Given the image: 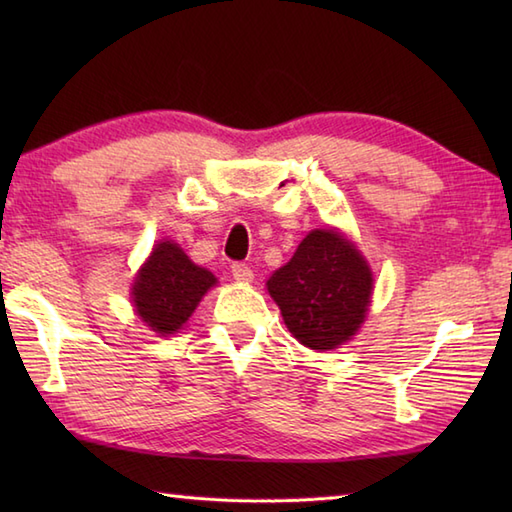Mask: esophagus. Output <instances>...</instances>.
Wrapping results in <instances>:
<instances>
[{"label": "esophagus", "mask_w": 512, "mask_h": 512, "mask_svg": "<svg viewBox=\"0 0 512 512\" xmlns=\"http://www.w3.org/2000/svg\"><path fill=\"white\" fill-rule=\"evenodd\" d=\"M231 273H233V279L235 281H244V284H248L250 279H253V270H250L248 264H233L231 266Z\"/></svg>", "instance_id": "esophagus-1"}]
</instances>
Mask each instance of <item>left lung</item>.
Instances as JSON below:
<instances>
[{
  "label": "left lung",
  "instance_id": "8db88e82",
  "mask_svg": "<svg viewBox=\"0 0 512 512\" xmlns=\"http://www.w3.org/2000/svg\"><path fill=\"white\" fill-rule=\"evenodd\" d=\"M266 286L292 336L325 352L361 328L372 297V270L350 239L321 228L303 239Z\"/></svg>",
  "mask_w": 512,
  "mask_h": 512
}]
</instances>
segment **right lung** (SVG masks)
Listing matches in <instances>:
<instances>
[{
	"mask_svg": "<svg viewBox=\"0 0 512 512\" xmlns=\"http://www.w3.org/2000/svg\"><path fill=\"white\" fill-rule=\"evenodd\" d=\"M211 286L213 273L195 266L178 244L160 242L134 281V306L151 330L173 334Z\"/></svg>",
	"mask_w": 512,
	"mask_h": 512,
	"instance_id": "1",
	"label": "right lung"
}]
</instances>
